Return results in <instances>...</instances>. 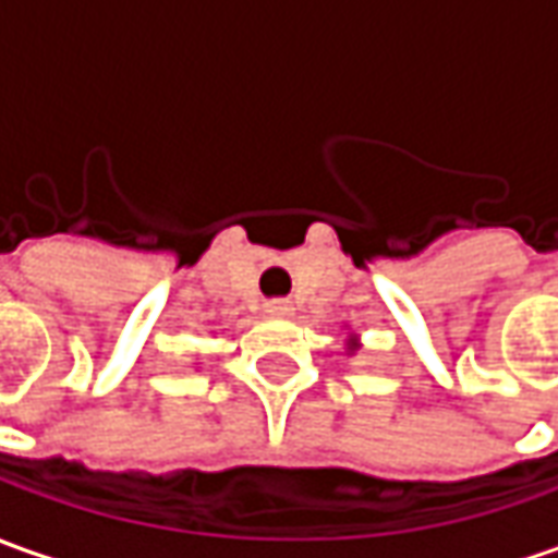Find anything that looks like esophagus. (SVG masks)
I'll return each instance as SVG.
<instances>
[{"label":"esophagus","mask_w":558,"mask_h":558,"mask_svg":"<svg viewBox=\"0 0 558 558\" xmlns=\"http://www.w3.org/2000/svg\"><path fill=\"white\" fill-rule=\"evenodd\" d=\"M293 305L290 302H283V299H271V302H265V314H275V317H283V314H290Z\"/></svg>","instance_id":"1"}]
</instances>
